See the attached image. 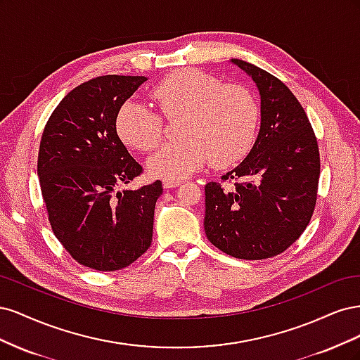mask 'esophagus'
<instances>
[{
    "instance_id": "1",
    "label": "esophagus",
    "mask_w": 360,
    "mask_h": 360,
    "mask_svg": "<svg viewBox=\"0 0 360 360\" xmlns=\"http://www.w3.org/2000/svg\"><path fill=\"white\" fill-rule=\"evenodd\" d=\"M181 183H183V180H179V179H163V188L171 189V188L179 186V184H181Z\"/></svg>"
}]
</instances>
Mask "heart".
<instances>
[{
    "label": "heart",
    "mask_w": 360,
    "mask_h": 360,
    "mask_svg": "<svg viewBox=\"0 0 360 360\" xmlns=\"http://www.w3.org/2000/svg\"><path fill=\"white\" fill-rule=\"evenodd\" d=\"M163 117L183 114L177 143L163 146L148 160L156 177L184 179L207 162L226 167L252 147L259 126V103L242 84H222L201 70L183 69L165 76L151 91ZM160 115L135 101L120 108L115 129L135 150H155L162 138Z\"/></svg>",
    "instance_id": "b5f03b06"
}]
</instances>
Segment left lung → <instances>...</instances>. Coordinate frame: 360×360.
<instances>
[{
  "instance_id": "8db88e82",
  "label": "left lung",
  "mask_w": 360,
  "mask_h": 360,
  "mask_svg": "<svg viewBox=\"0 0 360 360\" xmlns=\"http://www.w3.org/2000/svg\"><path fill=\"white\" fill-rule=\"evenodd\" d=\"M231 61L258 86L261 126L240 165L221 183L205 184L204 230L228 255L264 259L287 250L308 226L317 202L320 151L308 115L288 86L254 64Z\"/></svg>"
}]
</instances>
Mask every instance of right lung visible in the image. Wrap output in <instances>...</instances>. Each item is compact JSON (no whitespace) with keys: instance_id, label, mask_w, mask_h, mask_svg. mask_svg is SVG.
<instances>
[{"instance_id":"obj_1","label":"right lung","mask_w":360,"mask_h":360,"mask_svg":"<svg viewBox=\"0 0 360 360\" xmlns=\"http://www.w3.org/2000/svg\"><path fill=\"white\" fill-rule=\"evenodd\" d=\"M146 76H97L73 89L43 130L37 174L53 234L79 264L124 269L153 238L162 181L136 191L118 186L143 174L117 135L120 108Z\"/></svg>"}]
</instances>
